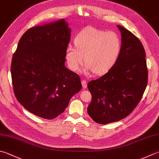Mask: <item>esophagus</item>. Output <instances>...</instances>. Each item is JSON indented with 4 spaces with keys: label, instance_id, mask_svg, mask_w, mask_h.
Wrapping results in <instances>:
<instances>
[{
    "label": "esophagus",
    "instance_id": "34e87169",
    "mask_svg": "<svg viewBox=\"0 0 159 159\" xmlns=\"http://www.w3.org/2000/svg\"><path fill=\"white\" fill-rule=\"evenodd\" d=\"M81 83H82L83 88L85 89V88H87V82H86V80H84V79H83V80H81Z\"/></svg>",
    "mask_w": 159,
    "mask_h": 159
}]
</instances>
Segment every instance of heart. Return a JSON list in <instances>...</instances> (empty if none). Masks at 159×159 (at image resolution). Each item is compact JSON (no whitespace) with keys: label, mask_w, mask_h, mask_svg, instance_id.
Instances as JSON below:
<instances>
[{"label":"heart","mask_w":159,"mask_h":159,"mask_svg":"<svg viewBox=\"0 0 159 159\" xmlns=\"http://www.w3.org/2000/svg\"><path fill=\"white\" fill-rule=\"evenodd\" d=\"M75 48L68 46L65 58L70 69L78 71L84 61L85 70L95 74L106 73L116 63L122 48L119 34L107 32L91 26L86 27L77 34L74 40Z\"/></svg>","instance_id":"1"}]
</instances>
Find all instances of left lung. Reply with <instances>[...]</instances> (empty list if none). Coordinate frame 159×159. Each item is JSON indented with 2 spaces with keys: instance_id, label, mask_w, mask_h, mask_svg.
I'll list each match as a JSON object with an SVG mask.
<instances>
[{
  "instance_id": "8db88e82",
  "label": "left lung",
  "mask_w": 159,
  "mask_h": 159,
  "mask_svg": "<svg viewBox=\"0 0 159 159\" xmlns=\"http://www.w3.org/2000/svg\"><path fill=\"white\" fill-rule=\"evenodd\" d=\"M122 48L116 63L105 74L89 81L92 101L88 113L96 123L119 121L132 112L148 85L145 52L135 35L122 26Z\"/></svg>"
}]
</instances>
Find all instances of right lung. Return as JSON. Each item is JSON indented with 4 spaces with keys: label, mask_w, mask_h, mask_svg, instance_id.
Listing matches in <instances>:
<instances>
[{
    "label": "right lung",
    "mask_w": 159,
    "mask_h": 159,
    "mask_svg": "<svg viewBox=\"0 0 159 159\" xmlns=\"http://www.w3.org/2000/svg\"><path fill=\"white\" fill-rule=\"evenodd\" d=\"M71 30L64 19L27 30L12 57L14 95L30 112L53 119L82 88L79 76L65 67Z\"/></svg>",
    "instance_id": "right-lung-1"
}]
</instances>
